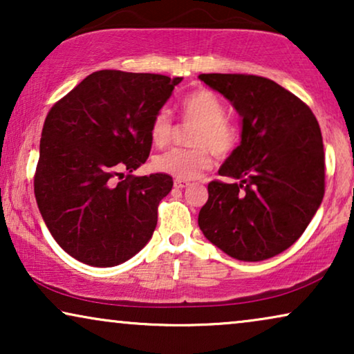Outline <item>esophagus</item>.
<instances>
[{
  "instance_id": "34e87169",
  "label": "esophagus",
  "mask_w": 354,
  "mask_h": 354,
  "mask_svg": "<svg viewBox=\"0 0 354 354\" xmlns=\"http://www.w3.org/2000/svg\"><path fill=\"white\" fill-rule=\"evenodd\" d=\"M188 185H190V182L188 180H182V178H176V180H174V187L176 188H185Z\"/></svg>"
}]
</instances>
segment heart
I'll return each instance as SVG.
<instances>
[{"mask_svg": "<svg viewBox=\"0 0 354 354\" xmlns=\"http://www.w3.org/2000/svg\"><path fill=\"white\" fill-rule=\"evenodd\" d=\"M182 120L192 129L188 143L193 148H177L154 159L159 172L192 180L207 171L212 164V154L225 158L241 142V127L234 119L227 118V106L216 91L196 88L183 96L180 103ZM176 122L166 109H159L149 122V140L156 148H166L176 135Z\"/></svg>", "mask_w": 354, "mask_h": 354, "instance_id": "1", "label": "heart"}]
</instances>
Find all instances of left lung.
I'll return each instance as SVG.
<instances>
[{"mask_svg": "<svg viewBox=\"0 0 354 354\" xmlns=\"http://www.w3.org/2000/svg\"><path fill=\"white\" fill-rule=\"evenodd\" d=\"M243 118L241 143L212 180L198 225L211 243L240 261L282 253L306 229L326 192V154L309 106L258 75L200 74Z\"/></svg>", "mask_w": 354, "mask_h": 354, "instance_id": "8db88e82", "label": "left lung"}]
</instances>
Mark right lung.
<instances>
[{
	"instance_id": "1",
	"label": "right lung",
	"mask_w": 354,
	"mask_h": 354,
	"mask_svg": "<svg viewBox=\"0 0 354 354\" xmlns=\"http://www.w3.org/2000/svg\"><path fill=\"white\" fill-rule=\"evenodd\" d=\"M180 82L98 71L53 104L43 124L33 190L48 230L72 258L111 268L151 239L172 177L132 172L149 156L153 115Z\"/></svg>"
}]
</instances>
